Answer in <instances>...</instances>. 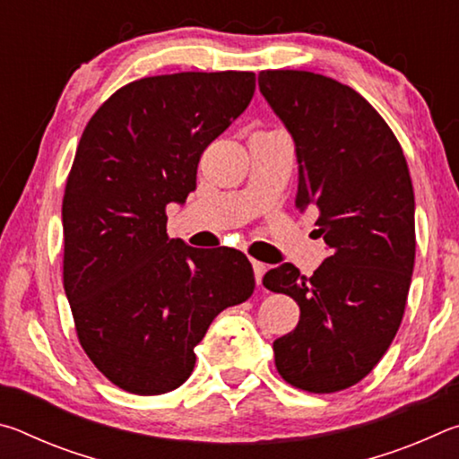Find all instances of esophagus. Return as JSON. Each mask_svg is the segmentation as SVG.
<instances>
[{"label": "esophagus", "instance_id": "1", "mask_svg": "<svg viewBox=\"0 0 459 459\" xmlns=\"http://www.w3.org/2000/svg\"><path fill=\"white\" fill-rule=\"evenodd\" d=\"M253 263V273H255V281H257V285H261V279H263V275H265V271H267V265L265 263H261V261H251Z\"/></svg>", "mask_w": 459, "mask_h": 459}]
</instances>
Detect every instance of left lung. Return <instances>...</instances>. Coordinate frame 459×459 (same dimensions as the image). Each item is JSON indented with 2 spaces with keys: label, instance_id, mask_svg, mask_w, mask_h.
I'll list each match as a JSON object with an SVG mask.
<instances>
[{
  "label": "left lung",
  "instance_id": "8db88e82",
  "mask_svg": "<svg viewBox=\"0 0 459 459\" xmlns=\"http://www.w3.org/2000/svg\"><path fill=\"white\" fill-rule=\"evenodd\" d=\"M259 89L295 142L298 211H317L330 257L304 277L291 263L263 285L298 301L273 342L285 383L336 393L377 367L405 314L415 265V196L401 143L367 99L330 76L263 71Z\"/></svg>",
  "mask_w": 459,
  "mask_h": 459
}]
</instances>
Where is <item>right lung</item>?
<instances>
[{
	"mask_svg": "<svg viewBox=\"0 0 459 459\" xmlns=\"http://www.w3.org/2000/svg\"><path fill=\"white\" fill-rule=\"evenodd\" d=\"M253 92L245 71L145 76L82 131L62 198V283L82 351L123 391L186 383L208 325L255 290L237 248H194L166 229V206L196 190L202 152Z\"/></svg>",
	"mask_w": 459,
	"mask_h": 459,
	"instance_id": "obj_1",
	"label": "right lung"
}]
</instances>
